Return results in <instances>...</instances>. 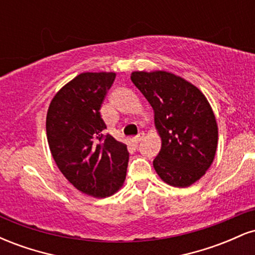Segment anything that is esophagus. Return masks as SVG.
<instances>
[{
    "mask_svg": "<svg viewBox=\"0 0 255 255\" xmlns=\"http://www.w3.org/2000/svg\"><path fill=\"white\" fill-rule=\"evenodd\" d=\"M144 135H145L144 133H139V134H137L136 136H134V137H133L134 142H136V144H137V142H140V141H141V140L144 139Z\"/></svg>",
    "mask_w": 255,
    "mask_h": 255,
    "instance_id": "obj_1",
    "label": "esophagus"
}]
</instances>
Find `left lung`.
Instances as JSON below:
<instances>
[{"mask_svg":"<svg viewBox=\"0 0 255 255\" xmlns=\"http://www.w3.org/2000/svg\"><path fill=\"white\" fill-rule=\"evenodd\" d=\"M130 79L151 104L162 139L154 170L174 187L197 182L211 166L218 141L217 122L206 97L168 72H133Z\"/></svg>","mask_w":255,"mask_h":255,"instance_id":"1","label":"left lung"}]
</instances>
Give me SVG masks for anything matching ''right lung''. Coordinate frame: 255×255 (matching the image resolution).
I'll return each instance as SVG.
<instances>
[{
	"mask_svg": "<svg viewBox=\"0 0 255 255\" xmlns=\"http://www.w3.org/2000/svg\"><path fill=\"white\" fill-rule=\"evenodd\" d=\"M115 73H81L52 98L46 136L60 171L75 188L96 198L110 197L127 172V145L107 129L101 110Z\"/></svg>",
	"mask_w": 255,
	"mask_h": 255,
	"instance_id": "right-lung-1",
	"label": "right lung"
}]
</instances>
